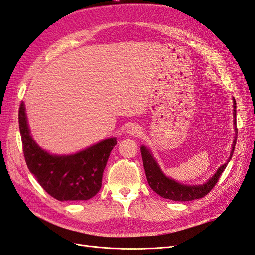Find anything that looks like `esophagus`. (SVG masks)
Masks as SVG:
<instances>
[{"label": "esophagus", "instance_id": "1", "mask_svg": "<svg viewBox=\"0 0 255 255\" xmlns=\"http://www.w3.org/2000/svg\"><path fill=\"white\" fill-rule=\"evenodd\" d=\"M128 134L132 135V136H139L141 134V128L138 127V126H135V125H130L128 129H127Z\"/></svg>", "mask_w": 255, "mask_h": 255}]
</instances>
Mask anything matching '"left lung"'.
<instances>
[{
    "instance_id": "left-lung-1",
    "label": "left lung",
    "mask_w": 255,
    "mask_h": 255,
    "mask_svg": "<svg viewBox=\"0 0 255 255\" xmlns=\"http://www.w3.org/2000/svg\"><path fill=\"white\" fill-rule=\"evenodd\" d=\"M233 109H234L233 117H234V128H235L234 130L236 132V136H237L235 99H233ZM236 139H237V137H235V139L233 141L232 151H231L230 157H229L227 163L220 166L218 170L216 171V173L213 175V177H211V179L203 185H184V184H181L172 179H169V177H167L163 173V171L160 170V168H159L158 164L156 163V160L154 159L152 153L148 149H146L144 145H142L140 148V151H141L145 176H146V180H148L150 187L160 197H163L165 199H169V200H173V201L185 202V201H192V200L203 198L213 189L216 183L218 182L219 176L227 168V165L229 164L231 157H232V155H233Z\"/></svg>"
}]
</instances>
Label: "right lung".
Returning <instances> with one entry per match:
<instances>
[{
    "label": "right lung",
    "mask_w": 255,
    "mask_h": 255,
    "mask_svg": "<svg viewBox=\"0 0 255 255\" xmlns=\"http://www.w3.org/2000/svg\"><path fill=\"white\" fill-rule=\"evenodd\" d=\"M23 153L29 171L40 186L58 201H80L95 197L116 138H110L72 155H52L42 150L29 134L24 103L19 109Z\"/></svg>",
    "instance_id": "add662e5"
}]
</instances>
